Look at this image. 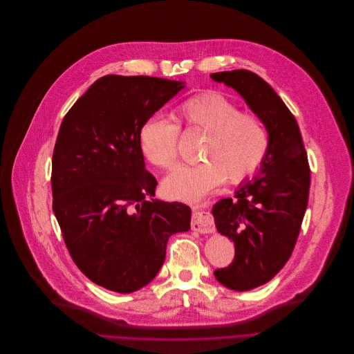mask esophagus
Wrapping results in <instances>:
<instances>
[{
  "mask_svg": "<svg viewBox=\"0 0 354 354\" xmlns=\"http://www.w3.org/2000/svg\"><path fill=\"white\" fill-rule=\"evenodd\" d=\"M209 201L203 202L201 205H196L194 207V214H192V221H191V229L198 232V233H214L215 232V226H214V221L210 218V214L207 212L209 207Z\"/></svg>",
  "mask_w": 354,
  "mask_h": 354,
  "instance_id": "34e87169",
  "label": "esophagus"
}]
</instances>
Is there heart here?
<instances>
[{"label": "heart", "instance_id": "heart-1", "mask_svg": "<svg viewBox=\"0 0 354 354\" xmlns=\"http://www.w3.org/2000/svg\"><path fill=\"white\" fill-rule=\"evenodd\" d=\"M178 121L187 129L205 132L195 165L177 166L165 180L163 192L177 201L195 202L219 187L225 178L240 183L254 174L269 149V132L263 121L227 96L207 91L183 102ZM180 127L171 118L153 114L138 132L139 148L156 167L170 169L178 158Z\"/></svg>", "mask_w": 354, "mask_h": 354}]
</instances>
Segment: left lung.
Masks as SVG:
<instances>
[{"label":"left lung","mask_w":354,"mask_h":354,"mask_svg":"<svg viewBox=\"0 0 354 354\" xmlns=\"http://www.w3.org/2000/svg\"><path fill=\"white\" fill-rule=\"evenodd\" d=\"M233 88L268 128L269 149L252 180L236 198L221 199L212 215L219 233L233 240L236 255L216 269L223 286L245 292L269 281L290 258L308 203L310 166L295 115L261 77L247 69L212 74Z\"/></svg>","instance_id":"left-lung-1"}]
</instances>
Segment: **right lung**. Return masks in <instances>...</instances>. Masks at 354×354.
<instances>
[{
	"label": "right lung",
	"mask_w": 354,
	"mask_h": 354,
	"mask_svg": "<svg viewBox=\"0 0 354 354\" xmlns=\"http://www.w3.org/2000/svg\"><path fill=\"white\" fill-rule=\"evenodd\" d=\"M153 77L106 75L64 117L53 153V210L65 245L93 283L117 293L147 286L191 209L153 199L138 132L185 88Z\"/></svg>",
	"instance_id": "add662e5"
}]
</instances>
